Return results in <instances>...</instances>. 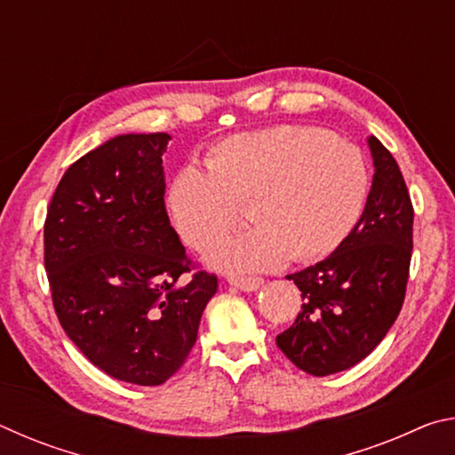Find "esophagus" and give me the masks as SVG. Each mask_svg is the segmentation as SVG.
Segmentation results:
<instances>
[{
	"instance_id": "obj_1",
	"label": "esophagus",
	"mask_w": 455,
	"mask_h": 455,
	"mask_svg": "<svg viewBox=\"0 0 455 455\" xmlns=\"http://www.w3.org/2000/svg\"><path fill=\"white\" fill-rule=\"evenodd\" d=\"M228 283L241 291H257L259 287H263L265 281L260 276H230Z\"/></svg>"
}]
</instances>
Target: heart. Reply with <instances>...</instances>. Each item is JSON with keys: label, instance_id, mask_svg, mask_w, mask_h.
I'll list each match as a JSON object with an SVG mask.
<instances>
[{"label": "heart", "instance_id": "heart-1", "mask_svg": "<svg viewBox=\"0 0 455 455\" xmlns=\"http://www.w3.org/2000/svg\"><path fill=\"white\" fill-rule=\"evenodd\" d=\"M369 192L359 148L325 128L276 124L228 136L206 154V172L174 176L168 206L184 243L203 251L240 220L256 225L206 249V263L227 273L271 271L329 255L357 225Z\"/></svg>", "mask_w": 455, "mask_h": 455}]
</instances>
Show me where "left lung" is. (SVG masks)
Wrapping results in <instances>:
<instances>
[{
    "label": "left lung",
    "instance_id": "8db88e82",
    "mask_svg": "<svg viewBox=\"0 0 455 455\" xmlns=\"http://www.w3.org/2000/svg\"><path fill=\"white\" fill-rule=\"evenodd\" d=\"M375 174L363 214L321 263L289 275L303 305L276 335L301 371L325 377L365 359L402 311L413 251V204L391 152L369 138Z\"/></svg>",
    "mask_w": 455,
    "mask_h": 455
}]
</instances>
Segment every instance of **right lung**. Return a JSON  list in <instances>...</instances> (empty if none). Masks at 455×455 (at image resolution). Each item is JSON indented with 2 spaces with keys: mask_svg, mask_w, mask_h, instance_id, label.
Segmentation results:
<instances>
[{
  "mask_svg": "<svg viewBox=\"0 0 455 455\" xmlns=\"http://www.w3.org/2000/svg\"><path fill=\"white\" fill-rule=\"evenodd\" d=\"M171 136L124 134L61 176L44 222L53 309L84 355L114 379L163 385L196 343L217 275L192 271L164 204Z\"/></svg>",
  "mask_w": 455,
  "mask_h": 455,
  "instance_id": "obj_1",
  "label": "right lung"
}]
</instances>
